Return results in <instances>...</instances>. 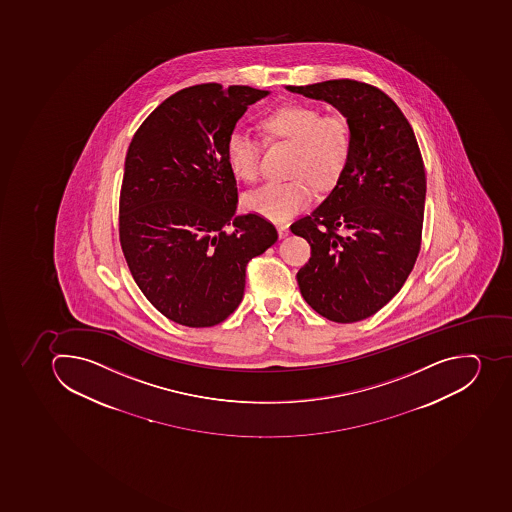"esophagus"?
<instances>
[{
    "mask_svg": "<svg viewBox=\"0 0 512 512\" xmlns=\"http://www.w3.org/2000/svg\"><path fill=\"white\" fill-rule=\"evenodd\" d=\"M289 233H291V231H289L288 224H279V226H278L279 239H284V237H288Z\"/></svg>",
    "mask_w": 512,
    "mask_h": 512,
    "instance_id": "esophagus-1",
    "label": "esophagus"
}]
</instances>
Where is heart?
<instances>
[{
    "label": "heart",
    "mask_w": 512,
    "mask_h": 512,
    "mask_svg": "<svg viewBox=\"0 0 512 512\" xmlns=\"http://www.w3.org/2000/svg\"><path fill=\"white\" fill-rule=\"evenodd\" d=\"M268 139L296 142L291 181H271L244 197L250 212L284 223L309 207L318 187L326 189L338 182L351 155V127L341 115H323L318 106H279L260 119ZM262 144L249 132L233 131L226 140V161L237 178L247 182L260 176Z\"/></svg>",
    "instance_id": "heart-1"
}]
</instances>
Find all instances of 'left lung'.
<instances>
[{"mask_svg": "<svg viewBox=\"0 0 512 512\" xmlns=\"http://www.w3.org/2000/svg\"><path fill=\"white\" fill-rule=\"evenodd\" d=\"M286 89L330 103L351 127L341 178L291 226L312 249L297 273L300 294L328 320H364L401 291L420 252L427 178L419 144L399 106L373 85L338 79Z\"/></svg>", "mask_w": 512, "mask_h": 512, "instance_id": "8db88e82", "label": "left lung"}]
</instances>
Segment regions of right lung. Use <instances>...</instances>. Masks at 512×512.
Segmentation results:
<instances>
[{
  "label": "right lung",
  "mask_w": 512,
  "mask_h": 512,
  "mask_svg": "<svg viewBox=\"0 0 512 512\" xmlns=\"http://www.w3.org/2000/svg\"><path fill=\"white\" fill-rule=\"evenodd\" d=\"M268 90L200 84L157 106L132 137L119 197V241L150 304L191 328L241 304L245 267L278 241L270 221L237 215L226 140ZM231 225V234L225 228Z\"/></svg>",
  "instance_id": "right-lung-1"
}]
</instances>
